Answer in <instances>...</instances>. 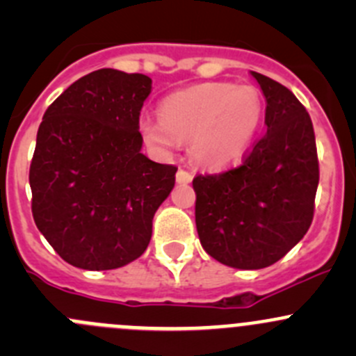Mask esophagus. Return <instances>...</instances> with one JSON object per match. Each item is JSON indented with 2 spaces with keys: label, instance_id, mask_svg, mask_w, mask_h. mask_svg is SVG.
Instances as JSON below:
<instances>
[{
  "label": "esophagus",
  "instance_id": "1",
  "mask_svg": "<svg viewBox=\"0 0 356 356\" xmlns=\"http://www.w3.org/2000/svg\"><path fill=\"white\" fill-rule=\"evenodd\" d=\"M175 179H177V182H191L193 181V175H191V172H188V170H184V168H179L177 170V174H175Z\"/></svg>",
  "mask_w": 356,
  "mask_h": 356
}]
</instances>
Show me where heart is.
Here are the masks:
<instances>
[{
  "instance_id": "b5f03b06",
  "label": "heart",
  "mask_w": 356,
  "mask_h": 356,
  "mask_svg": "<svg viewBox=\"0 0 356 356\" xmlns=\"http://www.w3.org/2000/svg\"><path fill=\"white\" fill-rule=\"evenodd\" d=\"M264 113V98L254 86L204 82L167 96L160 118H141L139 131L160 152H170L181 139H189V155L196 163L220 168L248 152Z\"/></svg>"
}]
</instances>
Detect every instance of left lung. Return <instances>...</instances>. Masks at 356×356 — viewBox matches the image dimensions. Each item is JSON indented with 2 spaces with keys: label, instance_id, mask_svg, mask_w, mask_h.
<instances>
[{
  "label": "left lung",
  "instance_id": "1",
  "mask_svg": "<svg viewBox=\"0 0 356 356\" xmlns=\"http://www.w3.org/2000/svg\"><path fill=\"white\" fill-rule=\"evenodd\" d=\"M251 75L267 102L265 138L236 167L193 179L201 246L220 264L245 270L275 264L300 243L314 220L318 186L307 108L277 81Z\"/></svg>",
  "mask_w": 356,
  "mask_h": 356
}]
</instances>
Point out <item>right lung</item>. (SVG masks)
<instances>
[{
  "instance_id": "add662e5",
  "label": "right lung",
  "mask_w": 356,
  "mask_h": 356,
  "mask_svg": "<svg viewBox=\"0 0 356 356\" xmlns=\"http://www.w3.org/2000/svg\"><path fill=\"white\" fill-rule=\"evenodd\" d=\"M152 79L91 72L44 111L29 170L32 217L74 267L111 270L145 253L175 165L141 153L139 115Z\"/></svg>"
}]
</instances>
